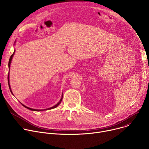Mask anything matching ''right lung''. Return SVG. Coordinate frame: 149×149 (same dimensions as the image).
Returning <instances> with one entry per match:
<instances>
[{
  "label": "right lung",
  "instance_id": "obj_1",
  "mask_svg": "<svg viewBox=\"0 0 149 149\" xmlns=\"http://www.w3.org/2000/svg\"><path fill=\"white\" fill-rule=\"evenodd\" d=\"M15 51H14V52L12 54V55L10 56V59H9V63H8V66H9V68H10V63H11V61H12V57H13V55H14V53H15ZM8 84H9V89H10V91H11V93H12V91H11V89H10V85H9V74H8ZM62 97H63V95H62V97H61V100H60V101H59V102L57 104H56L55 105H54V107H51V108H49V109H45V110H50V109H54V108H56L57 106L61 103V101H62ZM22 105L24 106V107H25V108H26V109H29V110H32V111H43L42 110H36V109H31V108H29V107H26V106H25V105H23L22 104Z\"/></svg>",
  "mask_w": 149,
  "mask_h": 149
}]
</instances>
